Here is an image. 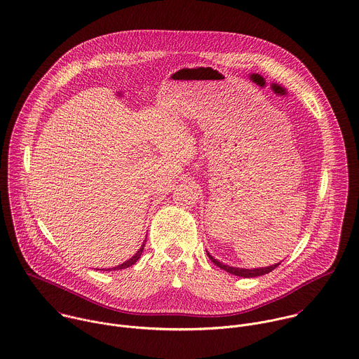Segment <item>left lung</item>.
I'll list each match as a JSON object with an SVG mask.
<instances>
[{
    "instance_id": "obj_1",
    "label": "left lung",
    "mask_w": 359,
    "mask_h": 359,
    "mask_svg": "<svg viewBox=\"0 0 359 359\" xmlns=\"http://www.w3.org/2000/svg\"><path fill=\"white\" fill-rule=\"evenodd\" d=\"M207 255H208V258L211 259V262L214 264V265H217L218 268H221V269H224V271H226L228 273H231V275H235V276H240V278H257V276H262V275H266V273H269V272H272L273 269H276L279 265H280V262L279 264H276V265H272V266H266V268H254V269H243V268H233V266H228V265H224V264H221L219 261H217V259H214L208 252H207Z\"/></svg>"
}]
</instances>
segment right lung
<instances>
[{
  "label": "right lung",
  "mask_w": 359,
  "mask_h": 359,
  "mask_svg": "<svg viewBox=\"0 0 359 359\" xmlns=\"http://www.w3.org/2000/svg\"><path fill=\"white\" fill-rule=\"evenodd\" d=\"M147 243V241H145ZM144 247H145V244H142V247L138 250V252L131 258V259H128V261H126L124 264H121V265H118V266H114V268H111V271H119V269H126V268H130V266H133L140 258H141V255H142V251H144ZM105 271H109V269H105Z\"/></svg>",
  "instance_id": "right-lung-1"
}]
</instances>
